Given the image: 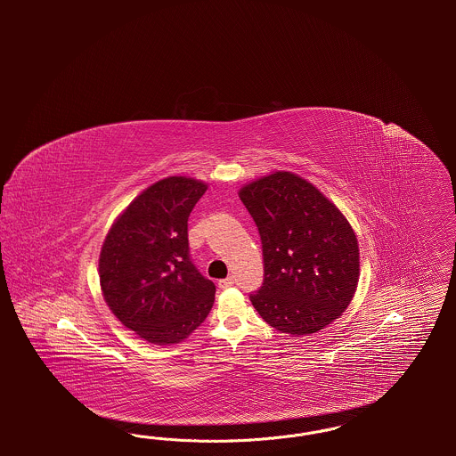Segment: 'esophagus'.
I'll return each mask as SVG.
<instances>
[{"label": "esophagus", "instance_id": "obj_1", "mask_svg": "<svg viewBox=\"0 0 456 456\" xmlns=\"http://www.w3.org/2000/svg\"><path fill=\"white\" fill-rule=\"evenodd\" d=\"M236 283V281L232 279V277H229V279H222V281H218V287L220 289H229V287H232Z\"/></svg>", "mask_w": 456, "mask_h": 456}]
</instances>
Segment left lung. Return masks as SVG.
<instances>
[{"mask_svg":"<svg viewBox=\"0 0 456 456\" xmlns=\"http://www.w3.org/2000/svg\"><path fill=\"white\" fill-rule=\"evenodd\" d=\"M239 198L263 249V283L249 294L255 309L282 333L323 330L347 309L359 281V246L347 218L296 174L261 177Z\"/></svg>","mask_w":456,"mask_h":456,"instance_id":"8db88e82","label":"left lung"}]
</instances>
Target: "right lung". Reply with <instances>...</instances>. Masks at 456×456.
Instances as JSON below:
<instances>
[{"instance_id":"1","label":"right lung","mask_w":456,"mask_h":456,"mask_svg":"<svg viewBox=\"0 0 456 456\" xmlns=\"http://www.w3.org/2000/svg\"><path fill=\"white\" fill-rule=\"evenodd\" d=\"M207 184L173 175L157 181L114 222L102 244L99 279L114 316L151 344L184 340L201 325L216 285L190 256L188 218Z\"/></svg>"}]
</instances>
